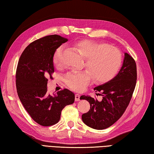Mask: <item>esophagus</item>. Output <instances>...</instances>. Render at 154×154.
Here are the masks:
<instances>
[{"mask_svg": "<svg viewBox=\"0 0 154 154\" xmlns=\"http://www.w3.org/2000/svg\"><path fill=\"white\" fill-rule=\"evenodd\" d=\"M80 95H79V94H75V101H80Z\"/></svg>", "mask_w": 154, "mask_h": 154, "instance_id": "1", "label": "esophagus"}]
</instances>
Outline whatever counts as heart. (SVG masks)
Here are the masks:
<instances>
[{"instance_id": "b5f03b06", "label": "heart", "mask_w": 154, "mask_h": 154, "mask_svg": "<svg viewBox=\"0 0 154 154\" xmlns=\"http://www.w3.org/2000/svg\"><path fill=\"white\" fill-rule=\"evenodd\" d=\"M74 45L85 58V67L88 71L71 72L66 75L65 82L72 89L82 90L91 80V74L99 82L108 81L116 74L122 63V55L118 48L92 40H78ZM62 50L63 47H59L54 53L55 66L61 63Z\"/></svg>"}]
</instances>
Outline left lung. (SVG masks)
Returning <instances> with one entry per match:
<instances>
[{"instance_id": "1", "label": "left lung", "mask_w": 154, "mask_h": 154, "mask_svg": "<svg viewBox=\"0 0 154 154\" xmlns=\"http://www.w3.org/2000/svg\"><path fill=\"white\" fill-rule=\"evenodd\" d=\"M135 61L128 53H125L123 65L120 72L108 82L94 88L100 92L102 100L82 95L90 103V109L82 115V120L89 127L103 130L111 126L119 120L127 108L133 96L137 82Z\"/></svg>"}]
</instances>
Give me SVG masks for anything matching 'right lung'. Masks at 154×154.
I'll list each match as a JSON object with an SVG mask.
<instances>
[{
  "instance_id": "right-lung-1",
  "label": "right lung",
  "mask_w": 154,
  "mask_h": 154,
  "mask_svg": "<svg viewBox=\"0 0 154 154\" xmlns=\"http://www.w3.org/2000/svg\"><path fill=\"white\" fill-rule=\"evenodd\" d=\"M67 40L57 34L34 40L18 61L15 79L19 98L32 119L43 126L57 123L62 109L74 102V94L67 88L55 95L47 92L48 79H52L54 72V53Z\"/></svg>"
}]
</instances>
